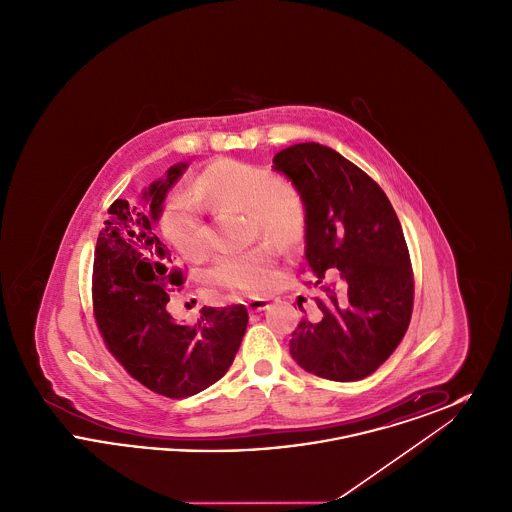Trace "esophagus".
I'll list each match as a JSON object with an SVG mask.
<instances>
[{
    "label": "esophagus",
    "instance_id": "esophagus-1",
    "mask_svg": "<svg viewBox=\"0 0 512 512\" xmlns=\"http://www.w3.org/2000/svg\"><path fill=\"white\" fill-rule=\"evenodd\" d=\"M245 307H247V311L249 313H259V311H265L268 307L267 299H249L247 303H245Z\"/></svg>",
    "mask_w": 512,
    "mask_h": 512
}]
</instances>
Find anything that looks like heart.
I'll use <instances>...</instances> for the list:
<instances>
[{
	"instance_id": "heart-1",
	"label": "heart",
	"mask_w": 512,
	"mask_h": 512,
	"mask_svg": "<svg viewBox=\"0 0 512 512\" xmlns=\"http://www.w3.org/2000/svg\"><path fill=\"white\" fill-rule=\"evenodd\" d=\"M195 188L217 213H244L251 236H263L272 244L290 249L305 236V199L290 180L274 178L270 172L224 159L201 172ZM167 242L186 259H197L207 249V226L201 209L186 194H174L167 203L163 222ZM274 251L267 244L220 255L211 268V278L234 292L261 295L272 284Z\"/></svg>"
}]
</instances>
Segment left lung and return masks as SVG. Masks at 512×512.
Returning <instances> with one entry per match:
<instances>
[{"instance_id": "1", "label": "left lung", "mask_w": 512, "mask_h": 512, "mask_svg": "<svg viewBox=\"0 0 512 512\" xmlns=\"http://www.w3.org/2000/svg\"><path fill=\"white\" fill-rule=\"evenodd\" d=\"M272 169L305 199V259L324 293L315 297L322 318H303L293 330V361L326 380H361L390 357L411 322L413 268L399 219L384 190L330 147H286Z\"/></svg>"}]
</instances>
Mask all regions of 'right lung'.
<instances>
[{
  "instance_id": "1",
  "label": "right lung",
  "mask_w": 512,
  "mask_h": 512,
  "mask_svg": "<svg viewBox=\"0 0 512 512\" xmlns=\"http://www.w3.org/2000/svg\"><path fill=\"white\" fill-rule=\"evenodd\" d=\"M186 169L188 163L174 165L136 201H113L92 276L94 317L107 349L134 380L171 399L195 395L226 374L249 318L244 305L203 307L195 324L176 322L167 311L184 276L153 224Z\"/></svg>"
}]
</instances>
